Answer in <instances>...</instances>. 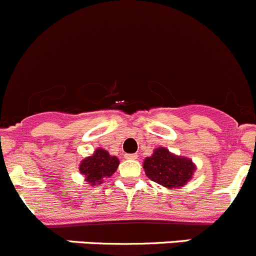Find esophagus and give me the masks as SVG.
<instances>
[{
  "label": "esophagus",
  "mask_w": 256,
  "mask_h": 256,
  "mask_svg": "<svg viewBox=\"0 0 256 256\" xmlns=\"http://www.w3.org/2000/svg\"><path fill=\"white\" fill-rule=\"evenodd\" d=\"M126 159H138V155L136 154H125Z\"/></svg>",
  "instance_id": "34e87169"
}]
</instances>
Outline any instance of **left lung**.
I'll return each instance as SVG.
<instances>
[{
	"label": "left lung",
	"mask_w": 256,
	"mask_h": 256,
	"mask_svg": "<svg viewBox=\"0 0 256 256\" xmlns=\"http://www.w3.org/2000/svg\"><path fill=\"white\" fill-rule=\"evenodd\" d=\"M145 174L152 182L163 187L180 188L192 179L196 172V164L190 158L180 156L169 152L166 148L154 149L152 156L145 158L142 163Z\"/></svg>",
	"instance_id": "8db88e82"
}]
</instances>
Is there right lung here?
Masks as SVG:
<instances>
[{
    "label": "right lung",
    "instance_id": "add662e5",
    "mask_svg": "<svg viewBox=\"0 0 256 256\" xmlns=\"http://www.w3.org/2000/svg\"><path fill=\"white\" fill-rule=\"evenodd\" d=\"M118 164V158L110 155L102 148H97L92 155L80 162V172L90 186L101 184L104 178H110L117 170Z\"/></svg>",
    "mask_w": 256,
    "mask_h": 256
}]
</instances>
